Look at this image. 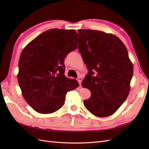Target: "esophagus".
<instances>
[{
    "label": "esophagus",
    "instance_id": "34e87169",
    "mask_svg": "<svg viewBox=\"0 0 149 149\" xmlns=\"http://www.w3.org/2000/svg\"><path fill=\"white\" fill-rule=\"evenodd\" d=\"M77 80H78V81L79 83V84L81 85V81H82V78L81 77H78Z\"/></svg>",
    "mask_w": 149,
    "mask_h": 149
}]
</instances>
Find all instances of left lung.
I'll use <instances>...</instances> for the list:
<instances>
[{"mask_svg": "<svg viewBox=\"0 0 149 149\" xmlns=\"http://www.w3.org/2000/svg\"><path fill=\"white\" fill-rule=\"evenodd\" d=\"M78 32V49L89 71L82 86L91 93L84 105L94 116H109L129 95L132 63L127 48L117 36L86 29H79Z\"/></svg>", "mask_w": 149, "mask_h": 149, "instance_id": "obj_1", "label": "left lung"}]
</instances>
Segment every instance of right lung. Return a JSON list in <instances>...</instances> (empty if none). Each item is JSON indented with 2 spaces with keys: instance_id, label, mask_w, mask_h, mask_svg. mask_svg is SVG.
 Here are the masks:
<instances>
[{
  "instance_id": "obj_1",
  "label": "right lung",
  "mask_w": 149,
  "mask_h": 149,
  "mask_svg": "<svg viewBox=\"0 0 149 149\" xmlns=\"http://www.w3.org/2000/svg\"><path fill=\"white\" fill-rule=\"evenodd\" d=\"M74 30L49 29L38 35L22 50L17 80L25 101L38 113L51 114L63 106L66 94L79 86L67 78L65 58L77 48Z\"/></svg>"
}]
</instances>
